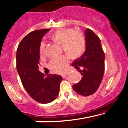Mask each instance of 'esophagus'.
<instances>
[{
  "instance_id": "esophagus-1",
  "label": "esophagus",
  "mask_w": 128,
  "mask_h": 128,
  "mask_svg": "<svg viewBox=\"0 0 128 128\" xmlns=\"http://www.w3.org/2000/svg\"><path fill=\"white\" fill-rule=\"evenodd\" d=\"M68 74H69V73H66V74H63L62 75V76L63 78H65V77H66V76H68Z\"/></svg>"
}]
</instances>
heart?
<instances>
[{
    "mask_svg": "<svg viewBox=\"0 0 128 128\" xmlns=\"http://www.w3.org/2000/svg\"><path fill=\"white\" fill-rule=\"evenodd\" d=\"M50 40L55 44L62 46L64 53L72 59L81 57L85 50L86 41L83 34L71 28L58 30L50 36ZM39 52L41 56L45 55V45L44 43L40 44ZM68 64V58L65 56H62L51 60L49 67L52 71L59 73L64 71Z\"/></svg>",
    "mask_w": 128,
    "mask_h": 128,
    "instance_id": "heart-1",
    "label": "heart"
}]
</instances>
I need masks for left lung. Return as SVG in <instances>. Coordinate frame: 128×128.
Segmentation results:
<instances>
[{
  "mask_svg": "<svg viewBox=\"0 0 128 128\" xmlns=\"http://www.w3.org/2000/svg\"><path fill=\"white\" fill-rule=\"evenodd\" d=\"M84 36L85 51L71 66L77 70L80 67L83 68L78 71L83 76L82 80L72 88L78 94L87 96L94 94L102 82L104 73L105 55L100 38L92 30H86Z\"/></svg>",
  "mask_w": 128,
  "mask_h": 128,
  "instance_id": "8db88e82",
  "label": "left lung"
}]
</instances>
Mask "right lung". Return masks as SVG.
<instances>
[{
	"label": "right lung",
	"mask_w": 128,
	"mask_h": 128,
	"mask_svg": "<svg viewBox=\"0 0 128 128\" xmlns=\"http://www.w3.org/2000/svg\"><path fill=\"white\" fill-rule=\"evenodd\" d=\"M50 29L32 32L20 43L16 52V68L24 88L30 96L41 104L52 102L58 96L60 75L44 76L38 70L39 47L43 36Z\"/></svg>",
	"instance_id": "1"
}]
</instances>
